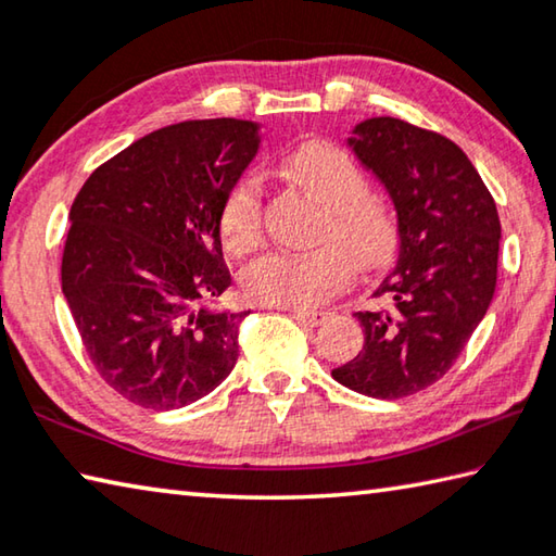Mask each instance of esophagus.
Returning <instances> with one entry per match:
<instances>
[{"label": "esophagus", "instance_id": "obj_1", "mask_svg": "<svg viewBox=\"0 0 556 556\" xmlns=\"http://www.w3.org/2000/svg\"><path fill=\"white\" fill-rule=\"evenodd\" d=\"M289 316L296 318L299 324L316 328V326H321L331 314H328V312H306V308H289Z\"/></svg>", "mask_w": 556, "mask_h": 556}]
</instances>
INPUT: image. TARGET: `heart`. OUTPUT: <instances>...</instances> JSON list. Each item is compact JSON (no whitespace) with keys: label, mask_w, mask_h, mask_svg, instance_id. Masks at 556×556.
Wrapping results in <instances>:
<instances>
[{"label":"heart","mask_w":556,"mask_h":556,"mask_svg":"<svg viewBox=\"0 0 556 556\" xmlns=\"http://www.w3.org/2000/svg\"><path fill=\"white\" fill-rule=\"evenodd\" d=\"M291 181L324 205L314 252H269L242 271L244 296L255 304L312 308L351 279V260L372 269L390 260L397 240L388 203L368 191V176L343 147L312 139L281 159ZM262 184L244 174L225 193L218 225L225 248L248 252L262 238Z\"/></svg>","instance_id":"b5f03b06"}]
</instances>
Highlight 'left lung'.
Here are the masks:
<instances>
[{
    "mask_svg": "<svg viewBox=\"0 0 556 556\" xmlns=\"http://www.w3.org/2000/svg\"><path fill=\"white\" fill-rule=\"evenodd\" d=\"M397 213V262L375 289L388 308L357 312L365 343L331 375L348 390L400 400L456 363L491 306L501 218L491 191L451 139L397 117H370L348 137Z\"/></svg>",
    "mask_w": 556,
    "mask_h": 556,
    "instance_id": "1",
    "label": "left lung"
}]
</instances>
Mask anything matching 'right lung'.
<instances>
[{"label":"right lung","mask_w":556,"mask_h":556,"mask_svg":"<svg viewBox=\"0 0 556 556\" xmlns=\"http://www.w3.org/2000/svg\"><path fill=\"white\" fill-rule=\"evenodd\" d=\"M260 142L257 122H178L122 149L75 195L63 296L100 378L139 407H186L235 368L250 312L215 308L232 281L218 213Z\"/></svg>","instance_id":"obj_1"}]
</instances>
